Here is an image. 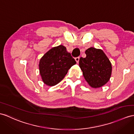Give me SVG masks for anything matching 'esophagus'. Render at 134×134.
Returning <instances> with one entry per match:
<instances>
[{
	"instance_id": "34e87169",
	"label": "esophagus",
	"mask_w": 134,
	"mask_h": 134,
	"mask_svg": "<svg viewBox=\"0 0 134 134\" xmlns=\"http://www.w3.org/2000/svg\"><path fill=\"white\" fill-rule=\"evenodd\" d=\"M75 60L76 61L77 63H78V62H79V60H80V57H77L75 58Z\"/></svg>"
}]
</instances>
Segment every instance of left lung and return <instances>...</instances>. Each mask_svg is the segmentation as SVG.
<instances>
[{"instance_id":"obj_1","label":"left lung","mask_w":134,"mask_h":134,"mask_svg":"<svg viewBox=\"0 0 134 134\" xmlns=\"http://www.w3.org/2000/svg\"><path fill=\"white\" fill-rule=\"evenodd\" d=\"M86 57H81L79 65L85 79L92 87L102 86L110 80L112 66L103 51L91 47L85 51Z\"/></svg>"}]
</instances>
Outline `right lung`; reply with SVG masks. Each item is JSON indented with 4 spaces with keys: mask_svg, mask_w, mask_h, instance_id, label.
I'll list each match as a JSON object with an SVG mask.
<instances>
[{
    "mask_svg": "<svg viewBox=\"0 0 134 134\" xmlns=\"http://www.w3.org/2000/svg\"><path fill=\"white\" fill-rule=\"evenodd\" d=\"M76 61L62 45L52 48L41 58L39 70L43 82L48 86L59 83Z\"/></svg>",
    "mask_w": 134,
    "mask_h": 134,
    "instance_id": "add662e5",
    "label": "right lung"
}]
</instances>
